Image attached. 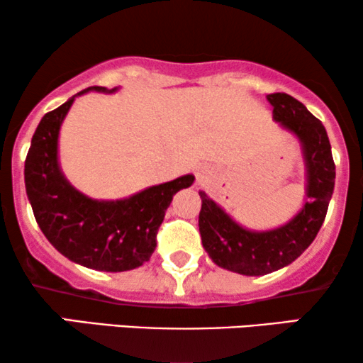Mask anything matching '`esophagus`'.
<instances>
[{
  "label": "esophagus",
  "instance_id": "esophagus-1",
  "mask_svg": "<svg viewBox=\"0 0 363 363\" xmlns=\"http://www.w3.org/2000/svg\"><path fill=\"white\" fill-rule=\"evenodd\" d=\"M196 182L198 183H206L208 182V173L206 172H198L196 173Z\"/></svg>",
  "mask_w": 363,
  "mask_h": 363
}]
</instances>
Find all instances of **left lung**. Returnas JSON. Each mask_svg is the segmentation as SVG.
Listing matches in <instances>:
<instances>
[{"instance_id": "1", "label": "left lung", "mask_w": 363, "mask_h": 363, "mask_svg": "<svg viewBox=\"0 0 363 363\" xmlns=\"http://www.w3.org/2000/svg\"><path fill=\"white\" fill-rule=\"evenodd\" d=\"M272 117L296 133L307 167V200L301 213L271 231H247L231 220L215 201L200 191L198 216L201 242L211 261L223 269L245 276H264L296 261L315 240L334 193L335 163L330 142L319 118L289 94L267 96Z\"/></svg>"}]
</instances>
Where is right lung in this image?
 Segmentation results:
<instances>
[{
  "label": "right lung",
  "mask_w": 363,
  "mask_h": 363,
  "mask_svg": "<svg viewBox=\"0 0 363 363\" xmlns=\"http://www.w3.org/2000/svg\"><path fill=\"white\" fill-rule=\"evenodd\" d=\"M87 91L116 89L94 86L77 96ZM74 97L48 112L33 135L24 183L34 218L48 241L67 259L96 271L135 269L155 251L158 228L173 195L190 186L195 177H180L118 201H97L79 193L57 163L59 128Z\"/></svg>",
  "instance_id": "right-lung-1"
}]
</instances>
